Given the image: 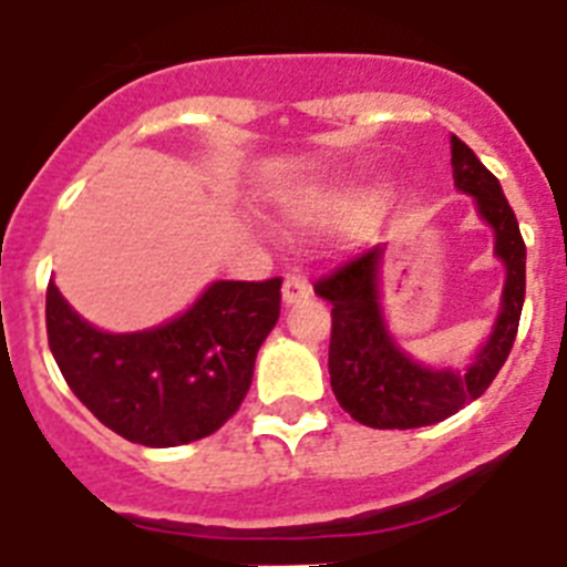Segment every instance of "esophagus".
Instances as JSON below:
<instances>
[{"label":"esophagus","instance_id":"obj_1","mask_svg":"<svg viewBox=\"0 0 567 567\" xmlns=\"http://www.w3.org/2000/svg\"><path fill=\"white\" fill-rule=\"evenodd\" d=\"M310 280L303 278V275H289L284 280V303H301L303 298H310Z\"/></svg>","mask_w":567,"mask_h":567}]
</instances>
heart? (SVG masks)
<instances>
[{
    "mask_svg": "<svg viewBox=\"0 0 567 567\" xmlns=\"http://www.w3.org/2000/svg\"><path fill=\"white\" fill-rule=\"evenodd\" d=\"M382 203L379 188L353 190H312L287 199L284 217L295 228H327V226H359L371 217L373 208Z\"/></svg>",
    "mask_w": 567,
    "mask_h": 567,
    "instance_id": "1",
    "label": "heart"
}]
</instances>
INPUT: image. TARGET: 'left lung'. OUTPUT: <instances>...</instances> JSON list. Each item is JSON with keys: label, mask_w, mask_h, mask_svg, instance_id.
Instances as JSON below:
<instances>
[{"label": "left lung", "mask_w": 567, "mask_h": 567, "mask_svg": "<svg viewBox=\"0 0 567 567\" xmlns=\"http://www.w3.org/2000/svg\"><path fill=\"white\" fill-rule=\"evenodd\" d=\"M455 188L475 196L478 214L495 234V255L507 269L502 312L493 333L466 371H434L405 357L391 339L379 307V260L382 246L362 251L316 280V292L333 303L330 333V385L350 417L371 429H420L441 423L484 394L507 362L525 303V240L516 214L493 173L452 135Z\"/></svg>", "instance_id": "left-lung-1"}]
</instances>
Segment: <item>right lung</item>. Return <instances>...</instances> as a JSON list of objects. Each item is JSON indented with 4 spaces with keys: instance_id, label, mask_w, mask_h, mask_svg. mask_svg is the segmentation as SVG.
Returning a JSON list of instances; mask_svg holds the SVG:
<instances>
[{
    "instance_id": "add662e5",
    "label": "right lung",
    "mask_w": 567,
    "mask_h": 567,
    "mask_svg": "<svg viewBox=\"0 0 567 567\" xmlns=\"http://www.w3.org/2000/svg\"><path fill=\"white\" fill-rule=\"evenodd\" d=\"M280 316V278L217 280L167 324L104 333L45 289V330L74 396L124 441L167 449L208 437L240 409L257 350Z\"/></svg>"
}]
</instances>
